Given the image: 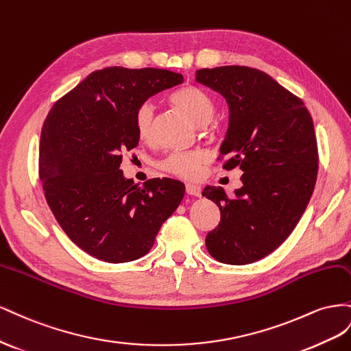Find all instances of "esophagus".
<instances>
[{
  "label": "esophagus",
  "instance_id": "1",
  "mask_svg": "<svg viewBox=\"0 0 351 351\" xmlns=\"http://www.w3.org/2000/svg\"><path fill=\"white\" fill-rule=\"evenodd\" d=\"M185 191L188 195H194V197H199L202 195V188L195 184H186L185 185Z\"/></svg>",
  "mask_w": 351,
  "mask_h": 351
}]
</instances>
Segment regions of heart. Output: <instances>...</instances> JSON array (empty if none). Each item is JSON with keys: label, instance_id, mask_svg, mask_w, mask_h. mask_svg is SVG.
I'll list each match as a JSON object with an SVG mask.
<instances>
[{"label": "heart", "instance_id": "heart-1", "mask_svg": "<svg viewBox=\"0 0 351 351\" xmlns=\"http://www.w3.org/2000/svg\"><path fill=\"white\" fill-rule=\"evenodd\" d=\"M169 101L184 112L198 126H206L213 119L216 106L213 98L202 88L194 85H184L169 95ZM156 112L152 103H144L135 112V129L138 136L148 141L153 136ZM206 153L194 152H173L166 156L158 167L178 178L193 179L199 172V167L206 162Z\"/></svg>", "mask_w": 351, "mask_h": 351}]
</instances>
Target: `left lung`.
I'll list each match as a JSON object with an SVG mask.
<instances>
[{
  "mask_svg": "<svg viewBox=\"0 0 351 351\" xmlns=\"http://www.w3.org/2000/svg\"><path fill=\"white\" fill-rule=\"evenodd\" d=\"M195 79L226 99L223 169L244 172L232 198L220 186L203 189L220 210L217 228L206 237L207 252L220 263H253L285 241L313 194L319 166L313 120L302 99L262 70L199 69Z\"/></svg>",
  "mask_w": 351,
  "mask_h": 351,
  "instance_id": "1",
  "label": "left lung"
}]
</instances>
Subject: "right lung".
Instances as JSON below:
<instances>
[{
	"label": "right lung",
	"instance_id": "obj_1",
	"mask_svg": "<svg viewBox=\"0 0 351 351\" xmlns=\"http://www.w3.org/2000/svg\"><path fill=\"white\" fill-rule=\"evenodd\" d=\"M182 82L181 73L165 69L106 67L49 110L39 147L44 194L66 235L93 257L107 263L143 257L181 204L182 182L154 178L138 185L119 167L139 141L138 107Z\"/></svg>",
	"mask_w": 351,
	"mask_h": 351
}]
</instances>
